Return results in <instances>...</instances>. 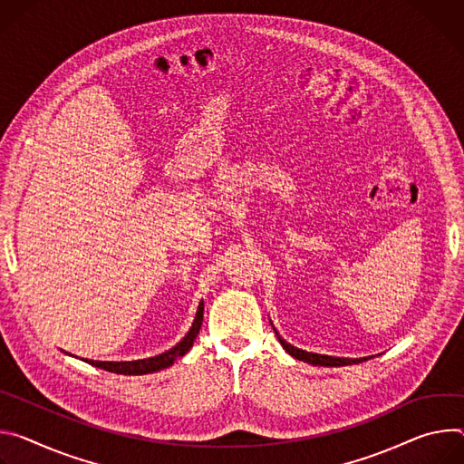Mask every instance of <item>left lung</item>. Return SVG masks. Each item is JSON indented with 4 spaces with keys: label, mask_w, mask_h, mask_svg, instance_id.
I'll return each mask as SVG.
<instances>
[{
    "label": "left lung",
    "mask_w": 464,
    "mask_h": 464,
    "mask_svg": "<svg viewBox=\"0 0 464 464\" xmlns=\"http://www.w3.org/2000/svg\"><path fill=\"white\" fill-rule=\"evenodd\" d=\"M273 324V323H271ZM280 344L284 346V350L293 355L295 359H298V362H304V363H310V365H315V367H344V365H357L362 362H367V359H371V355L367 357H335V355H324V353H314V352H305L302 348H296L293 346L291 343H287L278 332L276 328L273 326Z\"/></svg>",
    "instance_id": "obj_1"
}]
</instances>
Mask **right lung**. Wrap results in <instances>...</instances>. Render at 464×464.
Masks as SVG:
<instances>
[{
	"instance_id": "add662e5",
	"label": "right lung",
	"mask_w": 464,
	"mask_h": 464,
	"mask_svg": "<svg viewBox=\"0 0 464 464\" xmlns=\"http://www.w3.org/2000/svg\"><path fill=\"white\" fill-rule=\"evenodd\" d=\"M202 312H204V302L200 300L198 307H197L195 319H193L191 328L188 330V334L173 348L166 350L164 353L145 357V359H136V362H93V359H82V362H86V363H90L97 369H102V371L116 372V374H129V376H141V374L164 371V369L171 367L179 357H182L193 346V341H195V337L200 330V324H202Z\"/></svg>"
}]
</instances>
